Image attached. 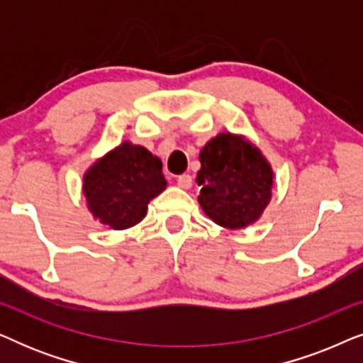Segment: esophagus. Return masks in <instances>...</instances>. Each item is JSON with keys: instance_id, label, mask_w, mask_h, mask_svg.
<instances>
[{"instance_id": "34e87169", "label": "esophagus", "mask_w": 363, "mask_h": 363, "mask_svg": "<svg viewBox=\"0 0 363 363\" xmlns=\"http://www.w3.org/2000/svg\"><path fill=\"white\" fill-rule=\"evenodd\" d=\"M191 183H193V178L190 175H180L177 178V185L183 188V190H188V188L191 186Z\"/></svg>"}]
</instances>
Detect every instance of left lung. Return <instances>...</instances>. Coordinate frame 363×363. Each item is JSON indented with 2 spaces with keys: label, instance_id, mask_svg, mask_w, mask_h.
Listing matches in <instances>:
<instances>
[{
  "label": "left lung",
  "instance_id": "left-lung-1",
  "mask_svg": "<svg viewBox=\"0 0 363 363\" xmlns=\"http://www.w3.org/2000/svg\"><path fill=\"white\" fill-rule=\"evenodd\" d=\"M198 201L205 215L226 230H242L262 216L272 198L274 172L245 135L221 132L200 152Z\"/></svg>",
  "mask_w": 363,
  "mask_h": 363
}]
</instances>
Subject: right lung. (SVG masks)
<instances>
[{
    "mask_svg": "<svg viewBox=\"0 0 363 363\" xmlns=\"http://www.w3.org/2000/svg\"><path fill=\"white\" fill-rule=\"evenodd\" d=\"M165 188L160 158L128 140L97 158L82 177L89 213L117 231L140 223L148 203Z\"/></svg>",
    "mask_w": 363,
    "mask_h": 363,
    "instance_id": "obj_1",
    "label": "right lung"
}]
</instances>
